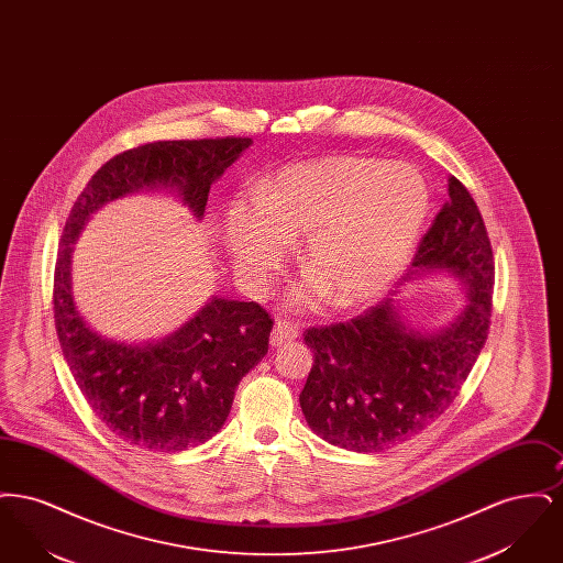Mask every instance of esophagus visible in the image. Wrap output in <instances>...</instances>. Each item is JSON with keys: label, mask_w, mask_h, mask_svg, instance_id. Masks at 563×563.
Listing matches in <instances>:
<instances>
[{"label": "esophagus", "mask_w": 563, "mask_h": 563, "mask_svg": "<svg viewBox=\"0 0 563 563\" xmlns=\"http://www.w3.org/2000/svg\"><path fill=\"white\" fill-rule=\"evenodd\" d=\"M295 338H297V327L294 322L278 321L272 329L269 342H272V346H280L285 342H291Z\"/></svg>", "instance_id": "1"}]
</instances>
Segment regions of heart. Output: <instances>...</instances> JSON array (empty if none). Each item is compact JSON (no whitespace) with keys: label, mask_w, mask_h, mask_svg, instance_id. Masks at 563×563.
Wrapping results in <instances>:
<instances>
[{"label":"heart","mask_w":563,"mask_h":563,"mask_svg":"<svg viewBox=\"0 0 563 563\" xmlns=\"http://www.w3.org/2000/svg\"><path fill=\"white\" fill-rule=\"evenodd\" d=\"M430 209L424 177L407 164L329 156L291 164L251 191V213L234 207L225 242L249 283H264L303 236L301 268L314 274L301 301L333 291L358 303L386 291L405 268Z\"/></svg>","instance_id":"heart-1"}]
</instances>
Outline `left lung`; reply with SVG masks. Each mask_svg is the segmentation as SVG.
<instances>
[{
	"label": "left lung",
	"mask_w": 563,
	"mask_h": 563,
	"mask_svg": "<svg viewBox=\"0 0 563 563\" xmlns=\"http://www.w3.org/2000/svg\"><path fill=\"white\" fill-rule=\"evenodd\" d=\"M450 200L411 260L407 278L443 272L468 303L437 333L411 329L397 291L349 322L310 327L314 365L299 393L308 427L350 452H384L413 439L448 411L485 346L494 295V255L482 213L455 177Z\"/></svg>",
	"instance_id": "8db88e82"
}]
</instances>
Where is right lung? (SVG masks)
<instances>
[{"label": "right lung", "mask_w": 563, "mask_h": 563, "mask_svg": "<svg viewBox=\"0 0 563 563\" xmlns=\"http://www.w3.org/2000/svg\"><path fill=\"white\" fill-rule=\"evenodd\" d=\"M249 145L246 136H223L126 150L92 175L65 221L54 268L56 335L95 416L139 450L184 452L219 432L239 382L268 352L274 321L255 301L213 297L156 344L101 338L84 322L71 295L74 242L97 209L143 188L177 189L202 217L209 189Z\"/></svg>", "instance_id": "1"}]
</instances>
